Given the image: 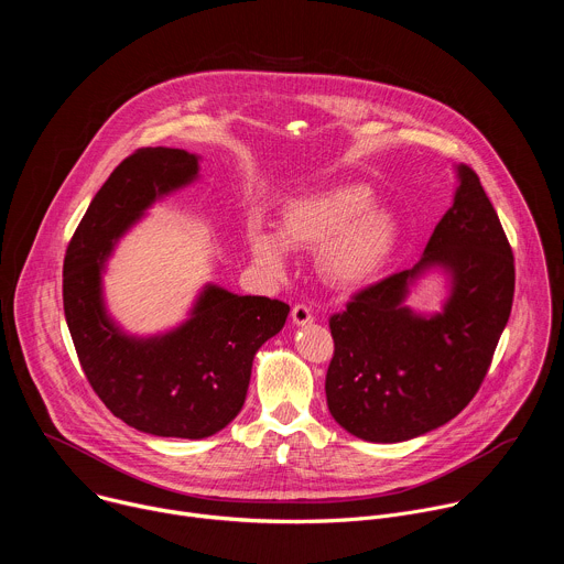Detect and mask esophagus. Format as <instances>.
<instances>
[{"mask_svg":"<svg viewBox=\"0 0 564 564\" xmlns=\"http://www.w3.org/2000/svg\"><path fill=\"white\" fill-rule=\"evenodd\" d=\"M312 321H314V316H312L310 307H305V305L292 307V324L294 326H307V324H312Z\"/></svg>","mask_w":564,"mask_h":564,"instance_id":"34e87169","label":"esophagus"}]
</instances>
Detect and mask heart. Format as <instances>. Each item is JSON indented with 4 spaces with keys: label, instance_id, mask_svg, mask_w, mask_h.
Instances as JSON below:
<instances>
[{
    "label": "heart",
    "instance_id": "obj_1",
    "mask_svg": "<svg viewBox=\"0 0 564 564\" xmlns=\"http://www.w3.org/2000/svg\"><path fill=\"white\" fill-rule=\"evenodd\" d=\"M254 263L270 276L288 272L290 248L316 250V270L333 288L350 290L375 279L399 240L394 214L375 203L366 185L344 183L292 198L281 212V231L250 227Z\"/></svg>",
    "mask_w": 564,
    "mask_h": 564
}]
</instances>
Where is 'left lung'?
I'll use <instances>...</instances> for the list:
<instances>
[{
	"instance_id": "obj_1",
	"label": "left lung",
	"mask_w": 564,
	"mask_h": 564,
	"mask_svg": "<svg viewBox=\"0 0 564 564\" xmlns=\"http://www.w3.org/2000/svg\"><path fill=\"white\" fill-rule=\"evenodd\" d=\"M455 176L453 205L420 263L359 292L330 318L328 409L359 440L406 442L451 422L487 377L505 333L516 288L511 246L477 174L457 165ZM433 271L445 274L447 296L440 311L417 313L405 301Z\"/></svg>"
}]
</instances>
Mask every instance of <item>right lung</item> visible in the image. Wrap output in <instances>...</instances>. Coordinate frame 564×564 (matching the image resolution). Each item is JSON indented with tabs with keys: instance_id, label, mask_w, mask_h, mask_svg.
I'll use <instances>...</instances> for the list:
<instances>
[{
	"instance_id": "right-lung-1",
	"label": "right lung",
	"mask_w": 564,
	"mask_h": 564,
	"mask_svg": "<svg viewBox=\"0 0 564 564\" xmlns=\"http://www.w3.org/2000/svg\"><path fill=\"white\" fill-rule=\"evenodd\" d=\"M198 172L200 155L185 149H138L100 187L64 257V316L89 383L116 417L158 437L223 431L246 404L259 348L290 312L276 299L205 283L172 330L131 335L111 316L102 281L120 238Z\"/></svg>"
}]
</instances>
